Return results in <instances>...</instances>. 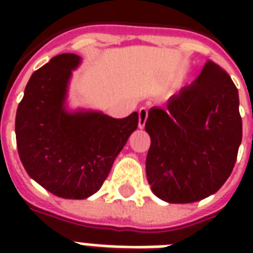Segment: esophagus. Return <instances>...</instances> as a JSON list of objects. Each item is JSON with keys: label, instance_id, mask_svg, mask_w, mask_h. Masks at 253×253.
I'll list each match as a JSON object with an SVG mask.
<instances>
[{"label": "esophagus", "instance_id": "esophagus-1", "mask_svg": "<svg viewBox=\"0 0 253 253\" xmlns=\"http://www.w3.org/2000/svg\"><path fill=\"white\" fill-rule=\"evenodd\" d=\"M147 118H148V110H147L146 107H142V109L139 110V121H138L139 128H144Z\"/></svg>", "mask_w": 253, "mask_h": 253}]
</instances>
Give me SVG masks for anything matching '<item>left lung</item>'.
Masks as SVG:
<instances>
[{
  "label": "left lung",
  "instance_id": "left-lung-1",
  "mask_svg": "<svg viewBox=\"0 0 253 253\" xmlns=\"http://www.w3.org/2000/svg\"><path fill=\"white\" fill-rule=\"evenodd\" d=\"M146 172L151 190L169 204H192L222 188L242 143L239 93L214 61L167 107H151Z\"/></svg>",
  "mask_w": 253,
  "mask_h": 253
}]
</instances>
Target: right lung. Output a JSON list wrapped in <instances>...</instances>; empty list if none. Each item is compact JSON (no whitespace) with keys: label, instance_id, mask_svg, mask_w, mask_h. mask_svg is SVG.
Returning a JSON list of instances; mask_svg holds the SVG:
<instances>
[{"label":"right lung","instance_id":"right-lung-1","mask_svg":"<svg viewBox=\"0 0 253 253\" xmlns=\"http://www.w3.org/2000/svg\"><path fill=\"white\" fill-rule=\"evenodd\" d=\"M80 64L79 55L61 53L35 71L15 115L18 154L26 172L67 200L98 192L138 127L136 111L117 119L102 111L69 110V81Z\"/></svg>","mask_w":253,"mask_h":253}]
</instances>
